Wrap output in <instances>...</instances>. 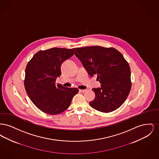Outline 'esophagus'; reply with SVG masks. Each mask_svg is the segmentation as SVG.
<instances>
[{"mask_svg":"<svg viewBox=\"0 0 159 159\" xmlns=\"http://www.w3.org/2000/svg\"><path fill=\"white\" fill-rule=\"evenodd\" d=\"M79 91L80 92H85L86 91V89H79Z\"/></svg>","mask_w":159,"mask_h":159,"instance_id":"1","label":"esophagus"}]
</instances>
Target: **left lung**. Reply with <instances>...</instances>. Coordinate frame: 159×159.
<instances>
[{"instance_id":"8db88e82","label":"left lung","mask_w":159,"mask_h":159,"mask_svg":"<svg viewBox=\"0 0 159 159\" xmlns=\"http://www.w3.org/2000/svg\"><path fill=\"white\" fill-rule=\"evenodd\" d=\"M90 76H97L101 87L93 88L94 109L110 113L119 108L131 89L130 69L123 55L113 48L99 46L77 48L75 52Z\"/></svg>"}]
</instances>
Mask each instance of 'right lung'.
Masks as SVG:
<instances>
[{
    "label": "right lung",
    "mask_w": 159,
    "mask_h": 159,
    "mask_svg": "<svg viewBox=\"0 0 159 159\" xmlns=\"http://www.w3.org/2000/svg\"><path fill=\"white\" fill-rule=\"evenodd\" d=\"M75 48H52L36 53L25 68L24 87L38 108L45 113L55 115L67 110L79 89L66 88L55 81L61 75V66L71 57Z\"/></svg>",
    "instance_id": "right-lung-1"
}]
</instances>
